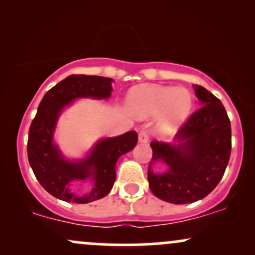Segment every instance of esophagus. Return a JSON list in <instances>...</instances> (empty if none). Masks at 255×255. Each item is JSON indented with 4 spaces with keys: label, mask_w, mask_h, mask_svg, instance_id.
<instances>
[{
    "label": "esophagus",
    "mask_w": 255,
    "mask_h": 255,
    "mask_svg": "<svg viewBox=\"0 0 255 255\" xmlns=\"http://www.w3.org/2000/svg\"><path fill=\"white\" fill-rule=\"evenodd\" d=\"M139 141L140 142H147V140H148V131L146 130V129H142V130H140V133H139Z\"/></svg>",
    "instance_id": "esophagus-1"
}]
</instances>
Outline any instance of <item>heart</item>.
<instances>
[{
    "instance_id": "obj_1",
    "label": "heart",
    "mask_w": 255,
    "mask_h": 255,
    "mask_svg": "<svg viewBox=\"0 0 255 255\" xmlns=\"http://www.w3.org/2000/svg\"><path fill=\"white\" fill-rule=\"evenodd\" d=\"M193 97L188 90L158 85L134 87L127 98V108L141 119L158 115V129L168 134L176 130L191 114Z\"/></svg>"
}]
</instances>
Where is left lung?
I'll return each mask as SVG.
<instances>
[{
	"instance_id": "left-lung-1",
	"label": "left lung",
	"mask_w": 255,
	"mask_h": 255,
	"mask_svg": "<svg viewBox=\"0 0 255 255\" xmlns=\"http://www.w3.org/2000/svg\"><path fill=\"white\" fill-rule=\"evenodd\" d=\"M201 108L175 135L176 144L151 141L147 178L151 192L171 204H189L209 195L223 177L231 152L230 120L223 104L205 87L194 85ZM162 161L165 173L151 170Z\"/></svg>"
}]
</instances>
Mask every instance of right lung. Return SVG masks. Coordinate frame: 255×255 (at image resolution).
Returning a JSON list of instances; mask_svg holds the SVG:
<instances>
[{"instance_id":"1","label":"right lung","mask_w":255,"mask_h":255,"mask_svg":"<svg viewBox=\"0 0 255 255\" xmlns=\"http://www.w3.org/2000/svg\"><path fill=\"white\" fill-rule=\"evenodd\" d=\"M113 79L97 75L73 74L45 93L36 118L28 130L27 157L34 176L52 197L75 204H87L102 199L116 180V162L122 154L135 147L136 131L101 140L85 159L69 162L52 142L55 126L63 108L77 98L105 99L111 96ZM90 178L93 188L86 195H77L70 186Z\"/></svg>"}]
</instances>
